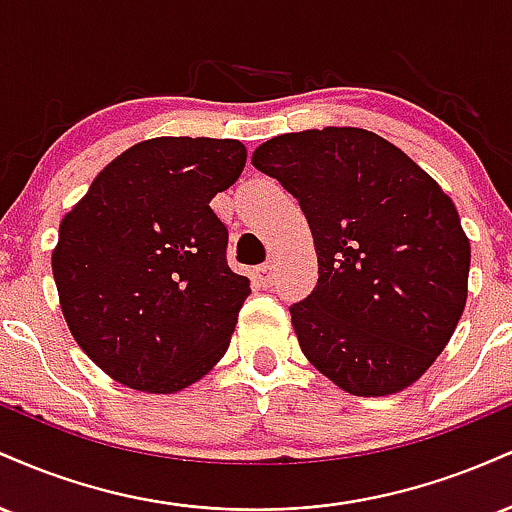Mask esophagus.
<instances>
[{
    "label": "esophagus",
    "instance_id": "esophagus-1",
    "mask_svg": "<svg viewBox=\"0 0 512 512\" xmlns=\"http://www.w3.org/2000/svg\"><path fill=\"white\" fill-rule=\"evenodd\" d=\"M274 279H276V269H274L272 262L262 264V267L255 269V281H257V286H264V289H267V286L274 284Z\"/></svg>",
    "mask_w": 512,
    "mask_h": 512
}]
</instances>
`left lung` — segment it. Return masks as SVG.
<instances>
[{"mask_svg":"<svg viewBox=\"0 0 512 512\" xmlns=\"http://www.w3.org/2000/svg\"><path fill=\"white\" fill-rule=\"evenodd\" d=\"M252 166L298 199L315 240L317 286L289 308L305 358L356 397L416 383L467 303L472 250L452 199L358 127L281 134Z\"/></svg>","mask_w":512,"mask_h":512,"instance_id":"8db88e82","label":"left lung"}]
</instances>
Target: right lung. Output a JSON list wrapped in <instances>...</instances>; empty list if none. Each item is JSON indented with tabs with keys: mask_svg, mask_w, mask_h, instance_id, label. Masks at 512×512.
Instances as JSON below:
<instances>
[{
	"mask_svg": "<svg viewBox=\"0 0 512 512\" xmlns=\"http://www.w3.org/2000/svg\"><path fill=\"white\" fill-rule=\"evenodd\" d=\"M238 139L156 137L108 163L60 223L52 274L86 356L132 390H185L231 344L250 279L209 202L243 173Z\"/></svg>",
	"mask_w": 512,
	"mask_h": 512,
	"instance_id": "1",
	"label": "right lung"
}]
</instances>
